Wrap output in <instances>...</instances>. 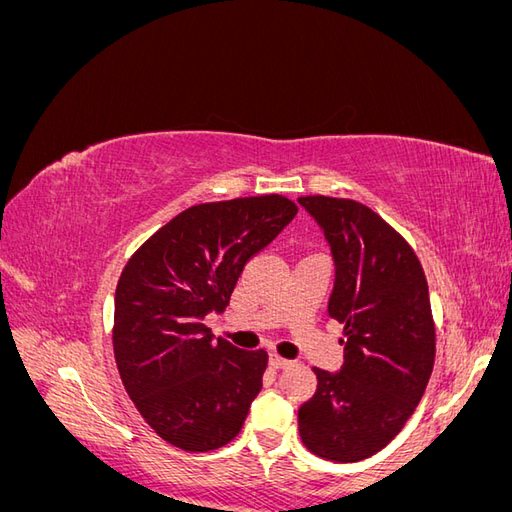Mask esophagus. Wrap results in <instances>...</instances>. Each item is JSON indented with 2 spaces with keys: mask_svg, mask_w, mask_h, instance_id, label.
Segmentation results:
<instances>
[{
  "mask_svg": "<svg viewBox=\"0 0 512 512\" xmlns=\"http://www.w3.org/2000/svg\"><path fill=\"white\" fill-rule=\"evenodd\" d=\"M269 365H271L273 369H284V367L290 365V361H288V359H282V356H277V354H271V356H269Z\"/></svg>",
  "mask_w": 512,
  "mask_h": 512,
  "instance_id": "obj_1",
  "label": "esophagus"
}]
</instances>
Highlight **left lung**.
Instances as JSON below:
<instances>
[{"mask_svg":"<svg viewBox=\"0 0 512 512\" xmlns=\"http://www.w3.org/2000/svg\"><path fill=\"white\" fill-rule=\"evenodd\" d=\"M299 205L331 247L329 316L346 324L344 365L314 367L299 433L318 457L361 461L397 436L427 389L436 359L429 288L412 247L369 207L329 196Z\"/></svg>","mask_w":512,"mask_h":512,"instance_id":"8db88e82","label":"left lung"}]
</instances>
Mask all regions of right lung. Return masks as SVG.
<instances>
[{
    "label": "right lung",
    "instance_id": "obj_1",
    "mask_svg": "<svg viewBox=\"0 0 512 512\" xmlns=\"http://www.w3.org/2000/svg\"><path fill=\"white\" fill-rule=\"evenodd\" d=\"M297 215L269 194L196 205L143 243L115 292V361L123 386L160 438L205 453L241 431L262 389L265 350L213 339L243 267Z\"/></svg>",
    "mask_w": 512,
    "mask_h": 512
}]
</instances>
